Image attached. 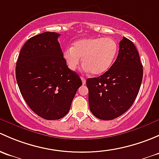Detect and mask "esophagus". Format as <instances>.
Returning <instances> with one entry per match:
<instances>
[{
    "mask_svg": "<svg viewBox=\"0 0 159 159\" xmlns=\"http://www.w3.org/2000/svg\"><path fill=\"white\" fill-rule=\"evenodd\" d=\"M81 80H82V82H83V84H86V79H85L84 77H81Z\"/></svg>",
    "mask_w": 159,
    "mask_h": 159,
    "instance_id": "34e87169",
    "label": "esophagus"
}]
</instances>
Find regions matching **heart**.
I'll return each instance as SVG.
<instances>
[{"mask_svg":"<svg viewBox=\"0 0 159 159\" xmlns=\"http://www.w3.org/2000/svg\"><path fill=\"white\" fill-rule=\"evenodd\" d=\"M117 43L113 39L90 37L76 40L63 53L68 67L73 71L80 66V59L86 71L99 76L107 72L115 60Z\"/></svg>","mask_w":159,"mask_h":159,"instance_id":"1","label":"heart"}]
</instances>
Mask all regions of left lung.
<instances>
[{"mask_svg":"<svg viewBox=\"0 0 159 159\" xmlns=\"http://www.w3.org/2000/svg\"><path fill=\"white\" fill-rule=\"evenodd\" d=\"M143 69L134 43L123 37L119 54L107 72L86 80L92 113L102 120H112L125 113L135 100Z\"/></svg>","mask_w":159,"mask_h":159,"instance_id":"1","label":"left lung"}]
</instances>
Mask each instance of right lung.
<instances>
[{
    "instance_id": "add662e5",
    "label": "right lung",
    "mask_w": 159,
    "mask_h": 159,
    "mask_svg": "<svg viewBox=\"0 0 159 159\" xmlns=\"http://www.w3.org/2000/svg\"><path fill=\"white\" fill-rule=\"evenodd\" d=\"M60 34L44 32L23 46L16 65L20 91L29 107L47 120L64 117L82 81L70 70L57 39Z\"/></svg>"
}]
</instances>
